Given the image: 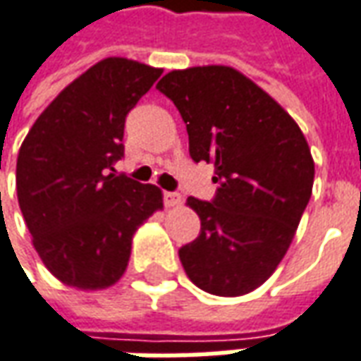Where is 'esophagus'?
Here are the masks:
<instances>
[{
  "instance_id": "34e87169",
  "label": "esophagus",
  "mask_w": 361,
  "mask_h": 361,
  "mask_svg": "<svg viewBox=\"0 0 361 361\" xmlns=\"http://www.w3.org/2000/svg\"><path fill=\"white\" fill-rule=\"evenodd\" d=\"M164 203H166V207H178L181 203V195L173 193V191H166L164 193Z\"/></svg>"
}]
</instances>
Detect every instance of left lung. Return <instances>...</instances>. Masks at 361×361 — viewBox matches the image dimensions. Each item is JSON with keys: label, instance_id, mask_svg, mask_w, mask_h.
Wrapping results in <instances>:
<instances>
[{"label": "left lung", "instance_id": "1", "mask_svg": "<svg viewBox=\"0 0 361 361\" xmlns=\"http://www.w3.org/2000/svg\"><path fill=\"white\" fill-rule=\"evenodd\" d=\"M156 87L180 111L191 158L215 166V199L188 197L201 233L180 248L181 266L207 293H250L283 259L311 199L307 138L271 95L231 66L172 70Z\"/></svg>", "mask_w": 361, "mask_h": 361}]
</instances>
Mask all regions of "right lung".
I'll return each mask as SVG.
<instances>
[{"label": "right lung", "instance_id": "obj_1", "mask_svg": "<svg viewBox=\"0 0 361 361\" xmlns=\"http://www.w3.org/2000/svg\"><path fill=\"white\" fill-rule=\"evenodd\" d=\"M162 68L111 56L66 85L39 115L17 156V199L42 264L64 286L117 283L137 228L162 191L117 173L128 111Z\"/></svg>", "mask_w": 361, "mask_h": 361}]
</instances>
